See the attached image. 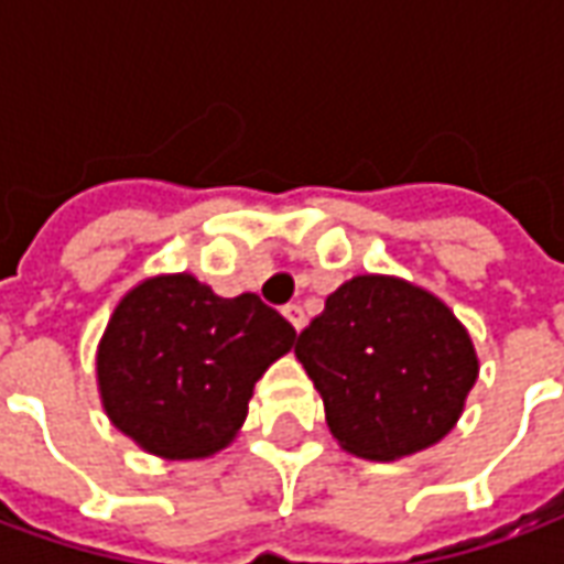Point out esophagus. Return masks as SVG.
<instances>
[{
	"mask_svg": "<svg viewBox=\"0 0 564 564\" xmlns=\"http://www.w3.org/2000/svg\"><path fill=\"white\" fill-rule=\"evenodd\" d=\"M283 317L293 323L295 333L305 326V311H302V305H293V302H290V305H283Z\"/></svg>",
	"mask_w": 564,
	"mask_h": 564,
	"instance_id": "obj_1",
	"label": "esophagus"
}]
</instances>
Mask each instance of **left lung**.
<instances>
[{
  "label": "left lung",
  "instance_id": "1",
  "mask_svg": "<svg viewBox=\"0 0 564 564\" xmlns=\"http://www.w3.org/2000/svg\"><path fill=\"white\" fill-rule=\"evenodd\" d=\"M295 357L338 446L369 460L440 443L479 376L474 341L448 305L384 274L341 283L299 333Z\"/></svg>",
  "mask_w": 564,
  "mask_h": 564
}]
</instances>
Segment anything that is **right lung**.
<instances>
[{
	"instance_id": "1",
	"label": "right lung",
	"mask_w": 564,
	"mask_h": 564,
	"mask_svg": "<svg viewBox=\"0 0 564 564\" xmlns=\"http://www.w3.org/2000/svg\"><path fill=\"white\" fill-rule=\"evenodd\" d=\"M295 329L259 295H216L192 274L137 283L97 348L109 421L152 455L207 458L247 419L256 381L293 348Z\"/></svg>"
}]
</instances>
